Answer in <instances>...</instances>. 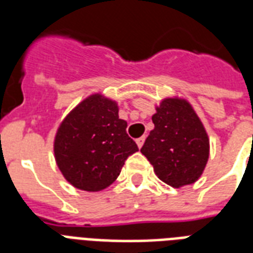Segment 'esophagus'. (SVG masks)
I'll return each mask as SVG.
<instances>
[{"mask_svg":"<svg viewBox=\"0 0 253 253\" xmlns=\"http://www.w3.org/2000/svg\"><path fill=\"white\" fill-rule=\"evenodd\" d=\"M144 140H146V136H140V138L136 139V144H138L139 148H142V146L144 144Z\"/></svg>","mask_w":253,"mask_h":253,"instance_id":"34e87169","label":"esophagus"}]
</instances>
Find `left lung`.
Returning a JSON list of instances; mask_svg holds the SVG:
<instances>
[{
    "instance_id": "obj_1",
    "label": "left lung",
    "mask_w": 253,
    "mask_h": 253,
    "mask_svg": "<svg viewBox=\"0 0 253 253\" xmlns=\"http://www.w3.org/2000/svg\"><path fill=\"white\" fill-rule=\"evenodd\" d=\"M155 128L140 148L156 176L173 188L196 182L209 159V138L186 101L167 98L152 117Z\"/></svg>"
}]
</instances>
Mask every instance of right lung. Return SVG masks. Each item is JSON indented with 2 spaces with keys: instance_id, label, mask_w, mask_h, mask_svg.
Listing matches in <instances>:
<instances>
[{
  "instance_id": "right-lung-1",
  "label": "right lung",
  "mask_w": 253,
  "mask_h": 253,
  "mask_svg": "<svg viewBox=\"0 0 253 253\" xmlns=\"http://www.w3.org/2000/svg\"><path fill=\"white\" fill-rule=\"evenodd\" d=\"M114 101L93 94L57 130L53 151L63 176L77 189L98 192L113 184L138 146L127 135Z\"/></svg>"
}]
</instances>
